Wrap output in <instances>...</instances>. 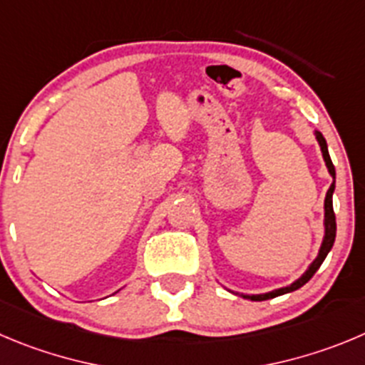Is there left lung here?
Wrapping results in <instances>:
<instances>
[{
    "instance_id": "left-lung-1",
    "label": "left lung",
    "mask_w": 365,
    "mask_h": 365,
    "mask_svg": "<svg viewBox=\"0 0 365 365\" xmlns=\"http://www.w3.org/2000/svg\"><path fill=\"white\" fill-rule=\"evenodd\" d=\"M315 138H317V142H319V145H321L322 158H324L326 167H328V173L331 175V178H333V183L329 185L328 192H326V200H324V237H322V243H321V248H319V254H317V257L313 259V263L308 267V270H306L304 274H302L301 277L297 279V281L292 282V284L282 286V288H277V290L267 292V294H252V295L240 294L243 299H250V301H267V299H274V297H279V295H284V294H290V292L299 290V288H301V286H304L306 282H308L309 279L313 277V274H315V272L321 268V264L324 263V259H326V255L329 254L333 243H335L336 221H335V212H333V192H335V165H333L331 158H329L328 144H326V138L322 136V133L315 131ZM230 292H232V290H230ZM236 294H237V292H236Z\"/></svg>"
}]
</instances>
